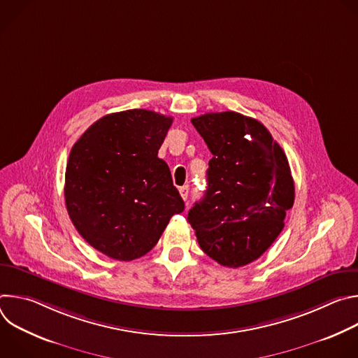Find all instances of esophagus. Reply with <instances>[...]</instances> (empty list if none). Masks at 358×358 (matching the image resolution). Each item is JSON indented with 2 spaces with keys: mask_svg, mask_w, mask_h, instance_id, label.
<instances>
[{
  "mask_svg": "<svg viewBox=\"0 0 358 358\" xmlns=\"http://www.w3.org/2000/svg\"><path fill=\"white\" fill-rule=\"evenodd\" d=\"M180 195L182 196L184 201H187V199H188V195H189V187H188V185L181 187V188H180Z\"/></svg>",
  "mask_w": 358,
  "mask_h": 358,
  "instance_id": "esophagus-1",
  "label": "esophagus"
}]
</instances>
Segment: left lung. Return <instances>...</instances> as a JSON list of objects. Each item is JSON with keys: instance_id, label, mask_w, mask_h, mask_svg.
I'll return each mask as SVG.
<instances>
[{"instance_id": "obj_1", "label": "left lung", "mask_w": 358, "mask_h": 358, "mask_svg": "<svg viewBox=\"0 0 358 358\" xmlns=\"http://www.w3.org/2000/svg\"><path fill=\"white\" fill-rule=\"evenodd\" d=\"M213 159L206 195L188 213L201 249L239 268L275 242L293 207L294 184L282 147L258 120L236 112L191 119Z\"/></svg>"}]
</instances>
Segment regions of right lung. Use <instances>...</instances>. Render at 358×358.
Returning a JSON list of instances; mask_svg holds the SVG:
<instances>
[{
	"label": "right lung",
	"instance_id": "right-lung-1",
	"mask_svg": "<svg viewBox=\"0 0 358 358\" xmlns=\"http://www.w3.org/2000/svg\"><path fill=\"white\" fill-rule=\"evenodd\" d=\"M173 117L131 109L94 122L73 144L65 202L82 238L116 261H133L159 242L184 211L167 163L159 159Z\"/></svg>",
	"mask_w": 358,
	"mask_h": 358
}]
</instances>
